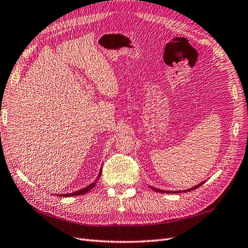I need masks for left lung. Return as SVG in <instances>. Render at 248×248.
Segmentation results:
<instances>
[{
    "label": "left lung",
    "instance_id": "1",
    "mask_svg": "<svg viewBox=\"0 0 248 248\" xmlns=\"http://www.w3.org/2000/svg\"><path fill=\"white\" fill-rule=\"evenodd\" d=\"M202 183L204 182H202L201 184H199V185H197V186H194L193 188H191V189H188V191H190V190H192V189H196V188H198V187H200L201 185H202ZM151 187V186H150ZM151 188L153 189V190H155V191H157V192H161V193H166V192H175V193H178V192H181V191H166V190H161V189H156V188H154V187H151Z\"/></svg>",
    "mask_w": 248,
    "mask_h": 248
}]
</instances>
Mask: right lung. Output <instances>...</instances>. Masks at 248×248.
<instances>
[{"label": "right lung", "instance_id": "obj_1", "mask_svg": "<svg viewBox=\"0 0 248 248\" xmlns=\"http://www.w3.org/2000/svg\"><path fill=\"white\" fill-rule=\"evenodd\" d=\"M100 174H101V170H100V172H99V176H98V178L100 177ZM96 182H97V180L95 182H93V183H91L90 184L89 186H87V187H85V188H82V189H80V190H78V191H76V192H72V193H67V194H60V197H74V196H79V194H84V193H87L88 191H90L91 189H93L94 187L96 186Z\"/></svg>", "mask_w": 248, "mask_h": 248}]
</instances>
